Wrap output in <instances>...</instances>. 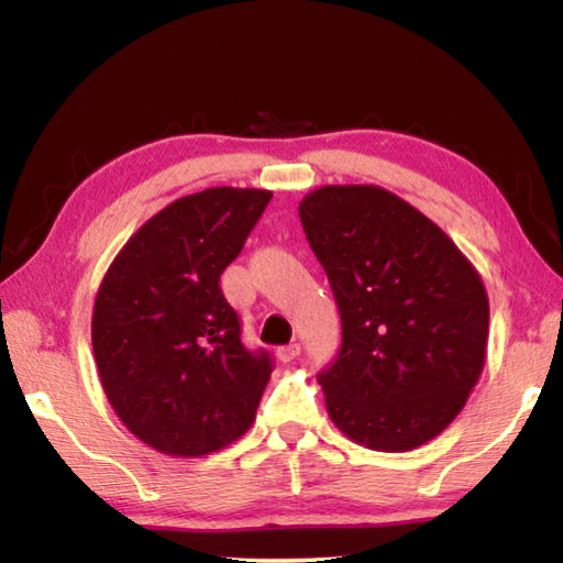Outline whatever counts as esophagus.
<instances>
[{
  "mask_svg": "<svg viewBox=\"0 0 563 563\" xmlns=\"http://www.w3.org/2000/svg\"><path fill=\"white\" fill-rule=\"evenodd\" d=\"M298 355H300V345H298V342H290V345L278 347V360H280V362H292Z\"/></svg>",
  "mask_w": 563,
  "mask_h": 563,
  "instance_id": "obj_1",
  "label": "esophagus"
}]
</instances>
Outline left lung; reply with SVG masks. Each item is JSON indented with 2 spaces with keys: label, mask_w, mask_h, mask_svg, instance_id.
<instances>
[{
  "label": "left lung",
  "mask_w": 563,
  "mask_h": 563,
  "mask_svg": "<svg viewBox=\"0 0 563 563\" xmlns=\"http://www.w3.org/2000/svg\"><path fill=\"white\" fill-rule=\"evenodd\" d=\"M298 211L342 320L338 357L318 375L330 419L377 452L434 440L484 369L482 275L440 225L379 186H322Z\"/></svg>",
  "instance_id": "1"
}]
</instances>
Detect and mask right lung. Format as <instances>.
<instances>
[{
	"label": "right lung",
	"mask_w": 563,
	"mask_h": 563,
	"mask_svg": "<svg viewBox=\"0 0 563 563\" xmlns=\"http://www.w3.org/2000/svg\"><path fill=\"white\" fill-rule=\"evenodd\" d=\"M261 188H206L133 233L99 285L91 345L113 412L168 456H206L251 430L273 362L241 342L221 290L265 206Z\"/></svg>",
	"instance_id": "1"
}]
</instances>
